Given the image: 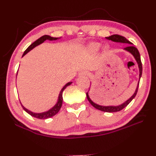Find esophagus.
Masks as SVG:
<instances>
[{
	"label": "esophagus",
	"instance_id": "34e87169",
	"mask_svg": "<svg viewBox=\"0 0 156 156\" xmlns=\"http://www.w3.org/2000/svg\"><path fill=\"white\" fill-rule=\"evenodd\" d=\"M89 75V72H87V70H83L81 71V72L79 73V77H84V76H87Z\"/></svg>",
	"mask_w": 156,
	"mask_h": 156
}]
</instances>
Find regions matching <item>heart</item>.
<instances>
[{"instance_id": "1", "label": "heart", "mask_w": 156, "mask_h": 156, "mask_svg": "<svg viewBox=\"0 0 156 156\" xmlns=\"http://www.w3.org/2000/svg\"><path fill=\"white\" fill-rule=\"evenodd\" d=\"M101 45L99 43H96V42H93V43H90L88 48H89V50L90 51H91L93 52H95L99 50V49L100 48ZM109 48L108 46H105L104 48V52H108V51Z\"/></svg>"}]
</instances>
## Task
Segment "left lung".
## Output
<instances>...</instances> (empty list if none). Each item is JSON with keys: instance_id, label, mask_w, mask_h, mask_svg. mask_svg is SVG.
Listing matches in <instances>:
<instances>
[{"instance_id": "left-lung-1", "label": "left lung", "mask_w": 156, "mask_h": 156, "mask_svg": "<svg viewBox=\"0 0 156 156\" xmlns=\"http://www.w3.org/2000/svg\"><path fill=\"white\" fill-rule=\"evenodd\" d=\"M106 38L107 39H108V40H111V41H115V42H118V43H123V44H127L130 45V46H128L126 48H125L124 50L127 51V52H129V53H131L133 55V56L134 57V58L136 59V61L138 66V68H139V79H140L141 76H142L143 67H142V63H141V60H140V53H139V52H138V50L136 48L132 46V43H131V42L127 40L126 37H123V36H121L119 35H112L108 37H106ZM139 81H138L137 87H136V89L135 92L134 94H133V95L129 99H128L127 101H126L125 102L123 103L122 104H121V105L116 106H105L98 105V104L94 103L91 100H90V98L89 96V92L87 93V98L88 99V100H89V101L90 102V104H91L93 107L95 108L96 109H98L100 110H101V111L107 112H115L120 111V110L123 109L124 108L128 105V104L131 102V101L133 100V99L135 98V96H136V95L137 91H138V85H139ZM89 89H90V88H89Z\"/></svg>"}]
</instances>
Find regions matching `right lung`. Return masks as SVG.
Returning <instances> with one entry per match:
<instances>
[{
	"label": "right lung",
	"mask_w": 156,
	"mask_h": 156,
	"mask_svg": "<svg viewBox=\"0 0 156 156\" xmlns=\"http://www.w3.org/2000/svg\"><path fill=\"white\" fill-rule=\"evenodd\" d=\"M58 39H59V38H58V37H50L49 35L42 36V37H41L40 38L37 39L35 41H34L32 44H30V46L27 48V49L24 51V52L23 54V55H22V56H24L25 55H26V54L29 52V51H30L31 50L33 49L35 47L37 46L38 45L42 44L43 42H44L46 40L53 41V40H57ZM17 74H18V72H17ZM72 83V82L67 83L66 84V85H65L63 87V89L61 90V92H60V93H59L57 102H56V104L52 108L50 109L49 110H48V111H46V112H41V113L33 112L30 111L29 110L27 109L25 107H24L23 105H22V104L20 102L21 106H22V108H23V109L25 110V111H26L27 113H29V114L32 116V117L39 119H48L50 117H53V116H55L56 114H57L59 110H60L62 106V104H63V91L65 89H66V88L67 86L70 85V84Z\"/></svg>",
	"instance_id": "right-lung-1"
}]
</instances>
